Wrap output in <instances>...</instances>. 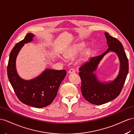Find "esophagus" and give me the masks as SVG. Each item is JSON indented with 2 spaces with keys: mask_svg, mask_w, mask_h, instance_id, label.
Instances as JSON below:
<instances>
[{
  "mask_svg": "<svg viewBox=\"0 0 134 134\" xmlns=\"http://www.w3.org/2000/svg\"><path fill=\"white\" fill-rule=\"evenodd\" d=\"M75 72V70L74 69V68H71L69 71H68V74H74Z\"/></svg>",
  "mask_w": 134,
  "mask_h": 134,
  "instance_id": "1",
  "label": "esophagus"
}]
</instances>
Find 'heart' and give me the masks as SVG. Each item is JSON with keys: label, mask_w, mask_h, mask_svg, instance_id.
<instances>
[{"label": "heart", "mask_w": 134, "mask_h": 134, "mask_svg": "<svg viewBox=\"0 0 134 134\" xmlns=\"http://www.w3.org/2000/svg\"><path fill=\"white\" fill-rule=\"evenodd\" d=\"M85 44L83 43H80L72 45V47L68 49V50L65 53V56L67 58H72L77 55L79 53L81 52L83 49L85 48Z\"/></svg>", "instance_id": "heart-1"}]
</instances>
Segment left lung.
<instances>
[{"mask_svg":"<svg viewBox=\"0 0 134 134\" xmlns=\"http://www.w3.org/2000/svg\"><path fill=\"white\" fill-rule=\"evenodd\" d=\"M108 48L103 54L91 57L79 68L81 79V92L87 101L95 105H100L111 101L120 95L129 72V62L123 45L116 38L105 32ZM109 52H115L120 60V69L114 80L103 82L95 74L98 64Z\"/></svg>","mask_w":134,"mask_h":134,"instance_id":"1","label":"left lung"}]
</instances>
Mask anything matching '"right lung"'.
Wrapping results in <instances>:
<instances>
[{
    "label": "right lung",
    "instance_id": "obj_1",
    "mask_svg": "<svg viewBox=\"0 0 134 134\" xmlns=\"http://www.w3.org/2000/svg\"><path fill=\"white\" fill-rule=\"evenodd\" d=\"M32 33L16 44L11 51L7 67L9 81L17 97L24 104L35 108H43L51 104L57 96L61 82L66 75L64 70H54L47 68L36 77L26 80L17 73L16 58L25 44L33 41Z\"/></svg>",
    "mask_w": 134,
    "mask_h": 134
}]
</instances>
